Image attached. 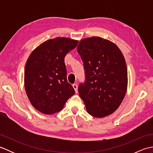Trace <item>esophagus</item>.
Returning <instances> with one entry per match:
<instances>
[{
  "label": "esophagus",
  "instance_id": "1",
  "mask_svg": "<svg viewBox=\"0 0 153 153\" xmlns=\"http://www.w3.org/2000/svg\"><path fill=\"white\" fill-rule=\"evenodd\" d=\"M72 87H73V88L74 89V90H75V92H76V93H77V84H73L72 85Z\"/></svg>",
  "mask_w": 153,
  "mask_h": 153
}]
</instances>
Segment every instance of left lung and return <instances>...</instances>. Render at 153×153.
<instances>
[{
  "instance_id": "8db88e82",
  "label": "left lung",
  "mask_w": 153,
  "mask_h": 153,
  "mask_svg": "<svg viewBox=\"0 0 153 153\" xmlns=\"http://www.w3.org/2000/svg\"><path fill=\"white\" fill-rule=\"evenodd\" d=\"M83 60L85 82L78 87L87 112L97 118L118 109L128 88L124 56L113 42L99 37L81 40L77 47Z\"/></svg>"
}]
</instances>
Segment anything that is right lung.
Here are the masks:
<instances>
[{
    "label": "right lung",
    "instance_id": "right-lung-1",
    "mask_svg": "<svg viewBox=\"0 0 153 153\" xmlns=\"http://www.w3.org/2000/svg\"><path fill=\"white\" fill-rule=\"evenodd\" d=\"M78 41L56 37L43 42L30 54L25 64L24 86L31 104L38 111L51 115L64 108L75 94L67 81L64 58Z\"/></svg>",
    "mask_w": 153,
    "mask_h": 153
}]
</instances>
